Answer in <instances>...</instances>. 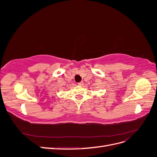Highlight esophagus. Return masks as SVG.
<instances>
[{
    "instance_id": "obj_1",
    "label": "esophagus",
    "mask_w": 157,
    "mask_h": 157,
    "mask_svg": "<svg viewBox=\"0 0 157 157\" xmlns=\"http://www.w3.org/2000/svg\"><path fill=\"white\" fill-rule=\"evenodd\" d=\"M83 84H84V82H83L82 81V82H80L78 83V86H83Z\"/></svg>"
}]
</instances>
